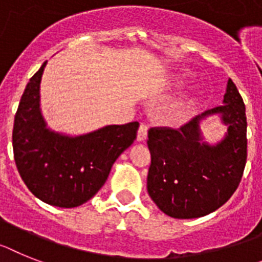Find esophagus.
I'll list each match as a JSON object with an SVG mask.
<instances>
[{
  "label": "esophagus",
  "instance_id": "obj_1",
  "mask_svg": "<svg viewBox=\"0 0 262 262\" xmlns=\"http://www.w3.org/2000/svg\"><path fill=\"white\" fill-rule=\"evenodd\" d=\"M146 137H148V126L145 124H141L137 132V141H145Z\"/></svg>",
  "mask_w": 262,
  "mask_h": 262
}]
</instances>
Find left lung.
Wrapping results in <instances>:
<instances>
[{
    "label": "left lung",
    "instance_id": "obj_1",
    "mask_svg": "<svg viewBox=\"0 0 262 262\" xmlns=\"http://www.w3.org/2000/svg\"><path fill=\"white\" fill-rule=\"evenodd\" d=\"M220 114L228 133L219 144L202 141L199 121ZM148 193L173 219H197L223 206L238 188L247 164V114L243 97L228 81L224 104L182 125L150 127Z\"/></svg>",
    "mask_w": 262,
    "mask_h": 262
}]
</instances>
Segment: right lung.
Returning a JSON list of instances; mask_svg holds the SVG:
<instances>
[{
	"instance_id": "right-lung-1",
	"label": "right lung",
	"mask_w": 262,
	"mask_h": 262,
	"mask_svg": "<svg viewBox=\"0 0 262 262\" xmlns=\"http://www.w3.org/2000/svg\"><path fill=\"white\" fill-rule=\"evenodd\" d=\"M45 65L28 82L15 113L14 161L37 199L58 208H76L102 188L112 165L137 137L140 124L107 125L77 137L48 129L39 109Z\"/></svg>"
}]
</instances>
